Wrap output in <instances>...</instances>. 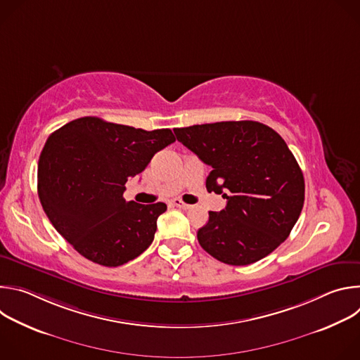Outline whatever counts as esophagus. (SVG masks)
<instances>
[{"label":"esophagus","instance_id":"obj_1","mask_svg":"<svg viewBox=\"0 0 360 360\" xmlns=\"http://www.w3.org/2000/svg\"><path fill=\"white\" fill-rule=\"evenodd\" d=\"M172 203H174V207H178V208H181V210H189V208L192 207V205L185 203V202L181 200V199H174Z\"/></svg>","mask_w":360,"mask_h":360}]
</instances>
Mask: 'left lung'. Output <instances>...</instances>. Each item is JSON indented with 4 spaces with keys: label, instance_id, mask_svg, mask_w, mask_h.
Returning <instances> with one entry per match:
<instances>
[{
    "label": "left lung",
    "instance_id": "obj_1",
    "mask_svg": "<svg viewBox=\"0 0 360 360\" xmlns=\"http://www.w3.org/2000/svg\"><path fill=\"white\" fill-rule=\"evenodd\" d=\"M176 139L212 171L208 192L226 207L210 211L199 245L215 259L243 266L274 252L290 233L304 200L303 174L282 136L256 121L174 129Z\"/></svg>",
    "mask_w": 360,
    "mask_h": 360
}]
</instances>
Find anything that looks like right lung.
I'll return each instance as SVG.
<instances>
[{
  "mask_svg": "<svg viewBox=\"0 0 360 360\" xmlns=\"http://www.w3.org/2000/svg\"><path fill=\"white\" fill-rule=\"evenodd\" d=\"M172 142L171 129H136L96 117L65 124L48 136L38 161L44 212L84 258L110 268L135 259L152 243L167 205L127 202L125 184Z\"/></svg>",
  "mask_w": 360,
  "mask_h": 360,
  "instance_id": "right-lung-1",
  "label": "right lung"
}]
</instances>
